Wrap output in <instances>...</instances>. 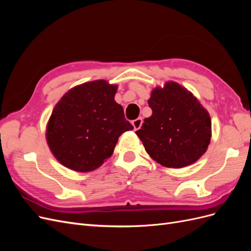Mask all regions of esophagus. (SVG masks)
<instances>
[{
    "label": "esophagus",
    "instance_id": "esophagus-1",
    "mask_svg": "<svg viewBox=\"0 0 251 251\" xmlns=\"http://www.w3.org/2000/svg\"><path fill=\"white\" fill-rule=\"evenodd\" d=\"M132 125H133V126H134V130H135V131L138 130V128H140V126H141V125H142V118L139 117V118H137V119L133 120V121H132Z\"/></svg>",
    "mask_w": 251,
    "mask_h": 251
}]
</instances>
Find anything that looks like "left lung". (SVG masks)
Listing matches in <instances>:
<instances>
[{"mask_svg": "<svg viewBox=\"0 0 251 251\" xmlns=\"http://www.w3.org/2000/svg\"><path fill=\"white\" fill-rule=\"evenodd\" d=\"M148 103L153 113L136 131L148 154L166 168L181 169L195 163L210 142L208 112L175 81L155 88Z\"/></svg>", "mask_w": 251, "mask_h": 251, "instance_id": "1", "label": "left lung"}]
</instances>
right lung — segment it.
Listing matches in <instances>:
<instances>
[{
    "label": "right lung",
    "mask_w": 251,
    "mask_h": 251,
    "mask_svg": "<svg viewBox=\"0 0 251 251\" xmlns=\"http://www.w3.org/2000/svg\"><path fill=\"white\" fill-rule=\"evenodd\" d=\"M116 85L94 80L76 86L60 98L47 125L52 154L75 172L94 171L112 156L119 136L134 126L114 97Z\"/></svg>",
    "instance_id": "right-lung-1"
}]
</instances>
